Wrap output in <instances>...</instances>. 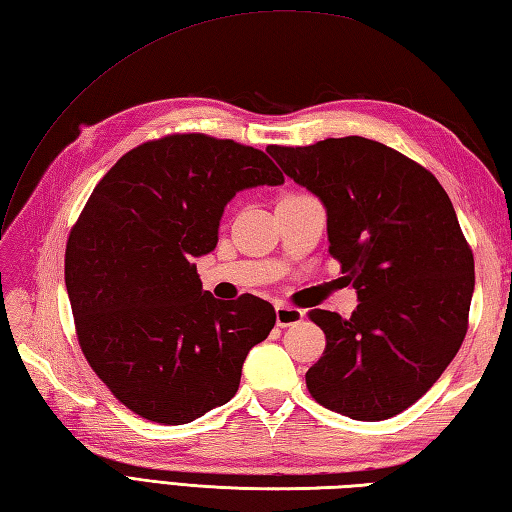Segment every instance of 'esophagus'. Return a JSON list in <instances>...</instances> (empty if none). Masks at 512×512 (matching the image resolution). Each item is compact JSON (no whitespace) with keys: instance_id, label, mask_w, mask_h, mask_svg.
Returning <instances> with one entry per match:
<instances>
[{"instance_id":"obj_1","label":"esophagus","mask_w":512,"mask_h":512,"mask_svg":"<svg viewBox=\"0 0 512 512\" xmlns=\"http://www.w3.org/2000/svg\"><path fill=\"white\" fill-rule=\"evenodd\" d=\"M275 312H277V325H281V328L297 325L303 319V310L292 308V306H288V303H277Z\"/></svg>"}]
</instances>
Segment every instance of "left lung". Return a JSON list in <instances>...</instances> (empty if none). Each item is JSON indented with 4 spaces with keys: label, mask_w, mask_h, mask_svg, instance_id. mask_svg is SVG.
Returning a JSON list of instances; mask_svg holds the SVG:
<instances>
[{
    "label": "left lung",
    "mask_w": 512,
    "mask_h": 512,
    "mask_svg": "<svg viewBox=\"0 0 512 512\" xmlns=\"http://www.w3.org/2000/svg\"><path fill=\"white\" fill-rule=\"evenodd\" d=\"M266 151L323 202L330 255L361 301L350 319L310 312L325 352L308 391L354 420L396 416L442 376L469 328L475 264L449 195L418 162L363 136Z\"/></svg>",
    "instance_id": "1"
}]
</instances>
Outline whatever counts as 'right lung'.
Masks as SVG:
<instances>
[{
    "mask_svg": "<svg viewBox=\"0 0 512 512\" xmlns=\"http://www.w3.org/2000/svg\"><path fill=\"white\" fill-rule=\"evenodd\" d=\"M281 182L255 147L171 134L127 151L94 187L65 246V288L90 367L140 418L187 424L235 396L277 314L253 295L215 299L193 257L215 248L237 191Z\"/></svg>",
    "mask_w": 512,
    "mask_h": 512,
    "instance_id": "1",
    "label": "right lung"
}]
</instances>
